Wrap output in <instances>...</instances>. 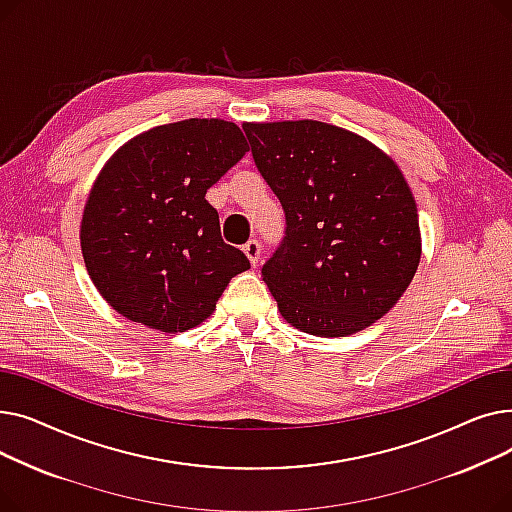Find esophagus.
Returning a JSON list of instances; mask_svg holds the SVG:
<instances>
[{"instance_id": "esophagus-1", "label": "esophagus", "mask_w": 512, "mask_h": 512, "mask_svg": "<svg viewBox=\"0 0 512 512\" xmlns=\"http://www.w3.org/2000/svg\"><path fill=\"white\" fill-rule=\"evenodd\" d=\"M242 251H245V255L249 257L251 265H257V263H259V259H261V245H259V240H249L247 245L242 247Z\"/></svg>"}]
</instances>
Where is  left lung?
Returning <instances> with one entry per match:
<instances>
[{
	"instance_id": "left-lung-1",
	"label": "left lung",
	"mask_w": 512,
	"mask_h": 512,
	"mask_svg": "<svg viewBox=\"0 0 512 512\" xmlns=\"http://www.w3.org/2000/svg\"><path fill=\"white\" fill-rule=\"evenodd\" d=\"M255 166L286 228L261 267L290 326L348 336L386 315L421 259L417 205L394 161L317 120L247 124Z\"/></svg>"
}]
</instances>
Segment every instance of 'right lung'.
<instances>
[{
	"mask_svg": "<svg viewBox=\"0 0 512 512\" xmlns=\"http://www.w3.org/2000/svg\"><path fill=\"white\" fill-rule=\"evenodd\" d=\"M247 151L234 122L191 118L139 134L103 166L80 249L95 288L120 315L168 334L191 330L249 270L205 199Z\"/></svg>",
	"mask_w": 512,
	"mask_h": 512,
	"instance_id": "add662e5",
	"label": "right lung"
}]
</instances>
